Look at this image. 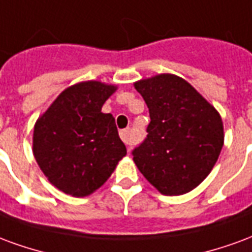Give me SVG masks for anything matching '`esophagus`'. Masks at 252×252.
<instances>
[{
	"mask_svg": "<svg viewBox=\"0 0 252 252\" xmlns=\"http://www.w3.org/2000/svg\"><path fill=\"white\" fill-rule=\"evenodd\" d=\"M119 135H121V139L124 141L126 145H130V135H128V130H121L119 131Z\"/></svg>",
	"mask_w": 252,
	"mask_h": 252,
	"instance_id": "34e87169",
	"label": "esophagus"
}]
</instances>
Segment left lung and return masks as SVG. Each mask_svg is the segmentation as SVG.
Segmentation results:
<instances>
[{
  "label": "left lung",
  "mask_w": 252,
  "mask_h": 252,
  "mask_svg": "<svg viewBox=\"0 0 252 252\" xmlns=\"http://www.w3.org/2000/svg\"><path fill=\"white\" fill-rule=\"evenodd\" d=\"M148 104V135L133 150L139 172L166 196L194 189L212 170L224 144L223 122L212 104L172 73L134 83Z\"/></svg>",
  "instance_id": "obj_1"
}]
</instances>
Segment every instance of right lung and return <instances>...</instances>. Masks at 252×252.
I'll use <instances>...</instances> for the list:
<instances>
[{"label": "right lung", "instance_id": "1", "mask_svg": "<svg viewBox=\"0 0 252 252\" xmlns=\"http://www.w3.org/2000/svg\"><path fill=\"white\" fill-rule=\"evenodd\" d=\"M115 91L117 86L96 80L73 84L34 125V158L49 183L64 193L91 194L126 156L115 119L102 113Z\"/></svg>", "mask_w": 252, "mask_h": 252}]
</instances>
